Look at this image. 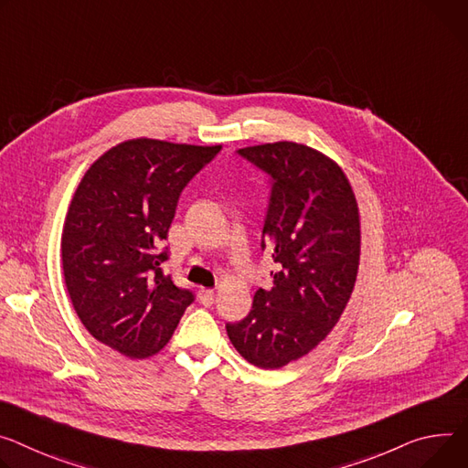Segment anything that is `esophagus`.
<instances>
[{
  "label": "esophagus",
  "instance_id": "esophagus-1",
  "mask_svg": "<svg viewBox=\"0 0 468 468\" xmlns=\"http://www.w3.org/2000/svg\"><path fill=\"white\" fill-rule=\"evenodd\" d=\"M197 299H199V303L203 304V306H212L215 304V291L212 289H199L197 291Z\"/></svg>",
  "mask_w": 468,
  "mask_h": 468
}]
</instances>
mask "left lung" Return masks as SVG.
<instances>
[{"mask_svg":"<svg viewBox=\"0 0 468 468\" xmlns=\"http://www.w3.org/2000/svg\"><path fill=\"white\" fill-rule=\"evenodd\" d=\"M271 177L261 248L278 271L250 314L226 330L250 364L278 369L315 349L342 317L360 261L353 188L334 160L292 142L237 151Z\"/></svg>","mask_w":468,"mask_h":468,"instance_id":"8db88e82","label":"left lung"}]
</instances>
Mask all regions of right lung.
I'll list each match as a JSON object with an SVG mask.
<instances>
[{"label":"right lung","instance_id":"add662e5","mask_svg":"<svg viewBox=\"0 0 468 468\" xmlns=\"http://www.w3.org/2000/svg\"><path fill=\"white\" fill-rule=\"evenodd\" d=\"M220 149L122 142L74 192L61 235L65 285L83 326L124 356L156 355L194 303L192 291L164 276L162 242L183 188Z\"/></svg>","mask_w":468,"mask_h":468}]
</instances>
